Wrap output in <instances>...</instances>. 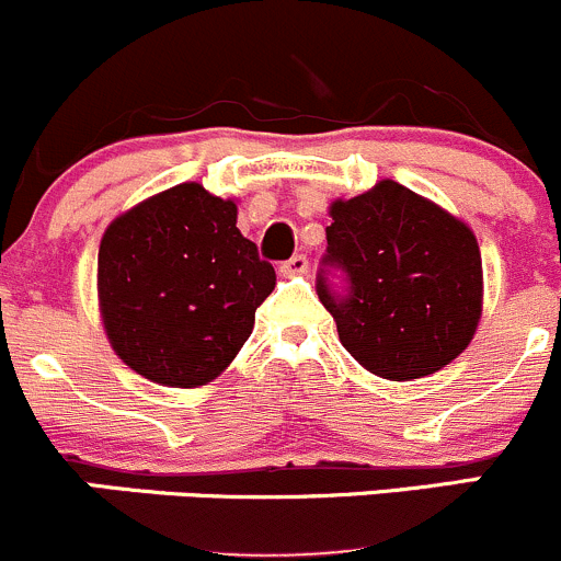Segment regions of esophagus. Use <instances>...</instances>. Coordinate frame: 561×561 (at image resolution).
Wrapping results in <instances>:
<instances>
[{"mask_svg": "<svg viewBox=\"0 0 561 561\" xmlns=\"http://www.w3.org/2000/svg\"><path fill=\"white\" fill-rule=\"evenodd\" d=\"M280 273L286 275V278H294V275H305V273H308V259L291 256L288 262L280 264Z\"/></svg>", "mask_w": 561, "mask_h": 561, "instance_id": "esophagus-1", "label": "esophagus"}]
</instances>
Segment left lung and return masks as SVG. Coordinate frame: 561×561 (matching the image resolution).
Returning <instances> with one entry per match:
<instances>
[{
    "label": "left lung",
    "instance_id": "8db88e82",
    "mask_svg": "<svg viewBox=\"0 0 561 561\" xmlns=\"http://www.w3.org/2000/svg\"><path fill=\"white\" fill-rule=\"evenodd\" d=\"M327 264L348 275V297L316 283L343 348L370 374L412 381L450 365L482 316L474 231L431 198L376 182L330 204Z\"/></svg>",
    "mask_w": 561,
    "mask_h": 561
}]
</instances>
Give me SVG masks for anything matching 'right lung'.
Listing matches in <instances>:
<instances>
[{"instance_id": "1", "label": "right lung", "mask_w": 561, "mask_h": 561, "mask_svg": "<svg viewBox=\"0 0 561 561\" xmlns=\"http://www.w3.org/2000/svg\"><path fill=\"white\" fill-rule=\"evenodd\" d=\"M273 264L237 229V202L198 182L116 215L98 251V308L116 357L163 387L218 379L273 294Z\"/></svg>"}]
</instances>
